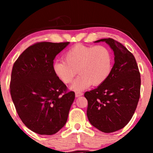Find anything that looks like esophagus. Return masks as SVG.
<instances>
[{
	"instance_id": "obj_1",
	"label": "esophagus",
	"mask_w": 153,
	"mask_h": 153,
	"mask_svg": "<svg viewBox=\"0 0 153 153\" xmlns=\"http://www.w3.org/2000/svg\"><path fill=\"white\" fill-rule=\"evenodd\" d=\"M82 95H83V93H81V92H76V93H75V97H81V96Z\"/></svg>"
}]
</instances>
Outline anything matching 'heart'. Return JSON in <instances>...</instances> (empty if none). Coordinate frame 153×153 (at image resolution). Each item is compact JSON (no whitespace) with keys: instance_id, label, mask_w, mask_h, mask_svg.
I'll list each match as a JSON object with an SVG mask.
<instances>
[{"instance_id":"heart-1","label":"heart","mask_w":153,"mask_h":153,"mask_svg":"<svg viewBox=\"0 0 153 153\" xmlns=\"http://www.w3.org/2000/svg\"><path fill=\"white\" fill-rule=\"evenodd\" d=\"M64 60L53 62V72L64 83L72 82L78 72L80 75L70 86L74 91H83L91 84H102L109 76L112 68L111 53L104 46L79 44L65 53Z\"/></svg>"}]
</instances>
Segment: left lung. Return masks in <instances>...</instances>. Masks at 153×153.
I'll list each match as a JSON object with an SVG mask.
<instances>
[{
  "label": "left lung",
  "mask_w": 153,
  "mask_h": 153,
  "mask_svg": "<svg viewBox=\"0 0 153 153\" xmlns=\"http://www.w3.org/2000/svg\"><path fill=\"white\" fill-rule=\"evenodd\" d=\"M105 42L114 53V65L106 81L85 92L87 116L91 124L104 133L114 132L129 122L140 97L141 76L133 54L111 38Z\"/></svg>",
  "instance_id": "left-lung-1"
}]
</instances>
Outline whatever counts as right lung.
<instances>
[{"label": "right lung", "mask_w": 153, "mask_h": 153, "mask_svg": "<svg viewBox=\"0 0 153 153\" xmlns=\"http://www.w3.org/2000/svg\"><path fill=\"white\" fill-rule=\"evenodd\" d=\"M70 42H42L27 48L12 68L10 94L24 124L41 135H52L64 127L74 92L54 74L56 56Z\"/></svg>", "instance_id": "right-lung-1"}]
</instances>
